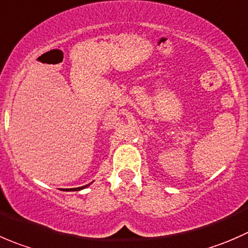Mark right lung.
<instances>
[{"label":"right lung","instance_id":"1","mask_svg":"<svg viewBox=\"0 0 248 248\" xmlns=\"http://www.w3.org/2000/svg\"><path fill=\"white\" fill-rule=\"evenodd\" d=\"M90 185H92V183H89V185H87V186H83V187H78V188H71V189H66V190H67V192H70V190H82V189H84V188L89 187Z\"/></svg>","mask_w":248,"mask_h":248}]
</instances>
